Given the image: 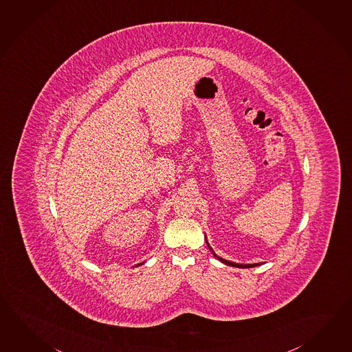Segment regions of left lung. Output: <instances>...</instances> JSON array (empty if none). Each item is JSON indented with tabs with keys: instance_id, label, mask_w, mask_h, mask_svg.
Instances as JSON below:
<instances>
[{
	"instance_id": "obj_1",
	"label": "left lung",
	"mask_w": 352,
	"mask_h": 352,
	"mask_svg": "<svg viewBox=\"0 0 352 352\" xmlns=\"http://www.w3.org/2000/svg\"><path fill=\"white\" fill-rule=\"evenodd\" d=\"M209 248H210V245H209ZM212 250V248H210ZM214 254V252H212ZM214 256H217V254H214ZM217 258L219 260V261L223 262V263H226V265H229V266H233V267H239V269H247V267H254V266H257L258 263H252V265H239V263H234V262L227 261V260H224V258H221V257H218L217 256Z\"/></svg>"
}]
</instances>
